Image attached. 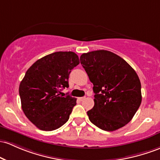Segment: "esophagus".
I'll return each instance as SVG.
<instances>
[{
    "label": "esophagus",
    "mask_w": 160,
    "mask_h": 160,
    "mask_svg": "<svg viewBox=\"0 0 160 160\" xmlns=\"http://www.w3.org/2000/svg\"><path fill=\"white\" fill-rule=\"evenodd\" d=\"M85 99H86V97H85V96H83V97L79 98V100H80V101H83V100H84Z\"/></svg>",
    "instance_id": "esophagus-1"
}]
</instances>
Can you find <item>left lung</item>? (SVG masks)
I'll return each instance as SVG.
<instances>
[{"instance_id": "obj_1", "label": "left lung", "mask_w": 160, "mask_h": 160, "mask_svg": "<svg viewBox=\"0 0 160 160\" xmlns=\"http://www.w3.org/2000/svg\"><path fill=\"white\" fill-rule=\"evenodd\" d=\"M80 60L93 84L95 104L87 112L89 121L107 131L124 127L141 103V84L137 73L109 51L84 53Z\"/></svg>"}]
</instances>
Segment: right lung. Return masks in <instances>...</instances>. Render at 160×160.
Instances as JSON below:
<instances>
[{
    "label": "right lung",
    "instance_id": "right-lung-1",
    "mask_svg": "<svg viewBox=\"0 0 160 160\" xmlns=\"http://www.w3.org/2000/svg\"><path fill=\"white\" fill-rule=\"evenodd\" d=\"M79 64L74 52H57L38 59L26 72L19 87L21 106L38 129L54 131L68 121L77 99L59 92L69 87L70 73Z\"/></svg>",
    "mask_w": 160,
    "mask_h": 160
}]
</instances>
